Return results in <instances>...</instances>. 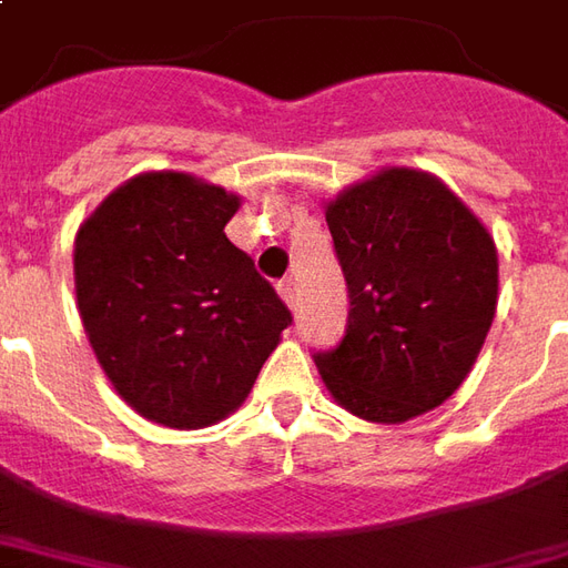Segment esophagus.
<instances>
[{
	"mask_svg": "<svg viewBox=\"0 0 568 568\" xmlns=\"http://www.w3.org/2000/svg\"><path fill=\"white\" fill-rule=\"evenodd\" d=\"M277 293H281V300H284V303H287V306H296V284H293L291 277H284V281H281V284H277Z\"/></svg>",
	"mask_w": 568,
	"mask_h": 568,
	"instance_id": "esophagus-1",
	"label": "esophagus"
}]
</instances>
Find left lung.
I'll use <instances>...</instances> for the list:
<instances>
[{"label": "left lung", "instance_id": "8db88e82", "mask_svg": "<svg viewBox=\"0 0 568 568\" xmlns=\"http://www.w3.org/2000/svg\"><path fill=\"white\" fill-rule=\"evenodd\" d=\"M349 293L337 349L315 353L346 413L399 425L453 397L497 312V246L435 174L382 169L325 203Z\"/></svg>", "mask_w": 568, "mask_h": 568}]
</instances>
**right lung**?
I'll return each mask as SVG.
<instances>
[{
	"label": "right lung",
	"mask_w": 568,
	"mask_h": 568,
	"mask_svg": "<svg viewBox=\"0 0 568 568\" xmlns=\"http://www.w3.org/2000/svg\"><path fill=\"white\" fill-rule=\"evenodd\" d=\"M240 203L186 171H143L78 227L87 341L118 397L155 425L193 432L231 416L291 325L224 234Z\"/></svg>",
	"instance_id": "obj_1"
}]
</instances>
